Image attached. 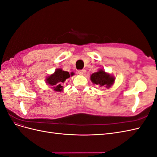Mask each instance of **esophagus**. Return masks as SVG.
<instances>
[{"label":"esophagus","mask_w":157,"mask_h":157,"mask_svg":"<svg viewBox=\"0 0 157 157\" xmlns=\"http://www.w3.org/2000/svg\"><path fill=\"white\" fill-rule=\"evenodd\" d=\"M78 73L80 75H85V73H86V71L84 70V69L83 70H80V71H78Z\"/></svg>","instance_id":"obj_1"}]
</instances>
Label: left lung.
I'll return each instance as SVG.
<instances>
[{
    "label": "left lung",
    "instance_id": "obj_1",
    "mask_svg": "<svg viewBox=\"0 0 157 157\" xmlns=\"http://www.w3.org/2000/svg\"><path fill=\"white\" fill-rule=\"evenodd\" d=\"M90 80L93 84L99 86L109 88L115 83V77L113 75L106 73L104 69H100L91 75Z\"/></svg>",
    "mask_w": 157,
    "mask_h": 157
}]
</instances>
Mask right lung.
I'll return each mask as SVG.
<instances>
[{
    "label": "right lung",
    "instance_id": "add662e5",
    "mask_svg": "<svg viewBox=\"0 0 157 157\" xmlns=\"http://www.w3.org/2000/svg\"><path fill=\"white\" fill-rule=\"evenodd\" d=\"M74 73H69L62 69H57L54 73L48 76L46 78V83L51 87L55 92H62L63 90V84L65 80L70 77V76L74 75Z\"/></svg>",
    "mask_w": 157,
    "mask_h": 157
}]
</instances>
